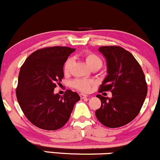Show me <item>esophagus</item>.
I'll list each match as a JSON object with an SVG mask.
<instances>
[{"label": "esophagus", "instance_id": "obj_1", "mask_svg": "<svg viewBox=\"0 0 160 160\" xmlns=\"http://www.w3.org/2000/svg\"><path fill=\"white\" fill-rule=\"evenodd\" d=\"M80 98H87L88 95H86V94H82V93H81V94L80 95Z\"/></svg>", "mask_w": 160, "mask_h": 160}]
</instances>
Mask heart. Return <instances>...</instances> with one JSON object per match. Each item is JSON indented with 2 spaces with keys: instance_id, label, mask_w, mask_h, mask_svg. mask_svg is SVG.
<instances>
[{
  "instance_id": "obj_1",
  "label": "heart",
  "mask_w": 160,
  "mask_h": 160,
  "mask_svg": "<svg viewBox=\"0 0 160 160\" xmlns=\"http://www.w3.org/2000/svg\"><path fill=\"white\" fill-rule=\"evenodd\" d=\"M84 57H85L86 62L92 69L98 70L102 68L103 62H102V58L98 55L91 52H88L85 53ZM73 64H74V59L71 57L66 60L63 66V71L65 74L67 75L70 74ZM93 85H94V82L92 80H87V79H76L71 82V86L73 87L81 92H84L90 91L92 86Z\"/></svg>"
}]
</instances>
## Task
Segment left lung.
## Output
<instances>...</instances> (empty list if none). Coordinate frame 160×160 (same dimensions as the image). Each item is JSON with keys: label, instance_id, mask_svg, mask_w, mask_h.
<instances>
[{"label": "left lung", "instance_id": "left-lung-1", "mask_svg": "<svg viewBox=\"0 0 160 160\" xmlns=\"http://www.w3.org/2000/svg\"><path fill=\"white\" fill-rule=\"evenodd\" d=\"M105 57L108 75L99 92L111 91V98L97 95L102 105L95 116L102 124L118 128L133 120L140 112L148 93L141 65L128 51L118 46L99 47Z\"/></svg>", "mask_w": 160, "mask_h": 160}]
</instances>
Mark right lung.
I'll return each instance as SVG.
<instances>
[{"label":"right lung","instance_id":"add662e5","mask_svg":"<svg viewBox=\"0 0 160 160\" xmlns=\"http://www.w3.org/2000/svg\"><path fill=\"white\" fill-rule=\"evenodd\" d=\"M74 50L67 47L38 49L20 68L16 97L24 114L37 127L45 130L62 128L80 99L70 89L63 96L53 93L64 78V64Z\"/></svg>","mask_w":160,"mask_h":160}]
</instances>
